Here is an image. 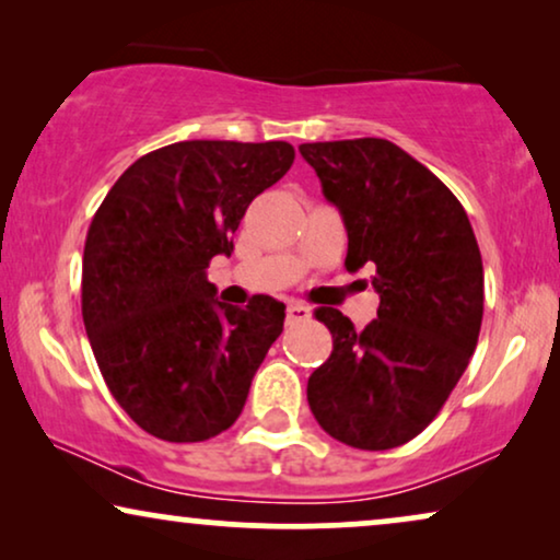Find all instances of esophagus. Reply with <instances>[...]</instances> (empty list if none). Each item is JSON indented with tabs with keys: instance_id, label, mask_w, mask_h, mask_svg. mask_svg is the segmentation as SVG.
Wrapping results in <instances>:
<instances>
[{
	"instance_id": "1",
	"label": "esophagus",
	"mask_w": 560,
	"mask_h": 560,
	"mask_svg": "<svg viewBox=\"0 0 560 560\" xmlns=\"http://www.w3.org/2000/svg\"><path fill=\"white\" fill-rule=\"evenodd\" d=\"M310 317H312V310L307 307V304L289 302V307H287V319H289V323H307Z\"/></svg>"
}]
</instances>
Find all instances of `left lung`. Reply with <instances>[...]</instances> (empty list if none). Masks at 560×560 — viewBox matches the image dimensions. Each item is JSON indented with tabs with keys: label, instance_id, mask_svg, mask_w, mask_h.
<instances>
[{
	"label": "left lung",
	"instance_id": "8db88e82",
	"mask_svg": "<svg viewBox=\"0 0 560 560\" xmlns=\"http://www.w3.org/2000/svg\"><path fill=\"white\" fill-rule=\"evenodd\" d=\"M348 230L346 268L369 266L376 319L315 317L332 353L307 382L327 435L361 451L405 445L441 412L474 355L483 266L468 214L441 178L384 138L300 145Z\"/></svg>",
	"mask_w": 560,
	"mask_h": 560
}]
</instances>
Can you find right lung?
Wrapping results in <instances>:
<instances>
[{
	"label": "right lung",
	"instance_id": "1",
	"mask_svg": "<svg viewBox=\"0 0 560 560\" xmlns=\"http://www.w3.org/2000/svg\"><path fill=\"white\" fill-rule=\"evenodd\" d=\"M284 140H182L117 178L84 245L81 315L112 397L168 443L210 441L243 412L287 307L214 300V256L260 191L292 168Z\"/></svg>",
	"mask_w": 560,
	"mask_h": 560
}]
</instances>
